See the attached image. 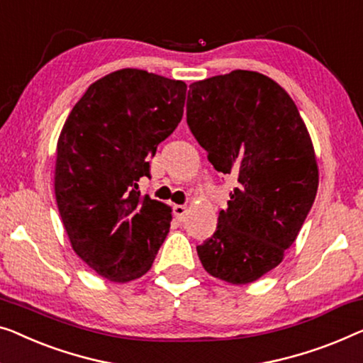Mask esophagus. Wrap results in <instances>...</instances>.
Masks as SVG:
<instances>
[{
	"mask_svg": "<svg viewBox=\"0 0 363 363\" xmlns=\"http://www.w3.org/2000/svg\"><path fill=\"white\" fill-rule=\"evenodd\" d=\"M173 214H175V218L180 220H185V218H186V206H183V204H175V206H173Z\"/></svg>",
	"mask_w": 363,
	"mask_h": 363,
	"instance_id": "esophagus-1",
	"label": "esophagus"
}]
</instances>
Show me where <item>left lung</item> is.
<instances>
[{"mask_svg": "<svg viewBox=\"0 0 363 363\" xmlns=\"http://www.w3.org/2000/svg\"><path fill=\"white\" fill-rule=\"evenodd\" d=\"M186 123L214 169L238 177L198 257L233 285L280 264L311 209L318 164L296 104L272 78L234 70L190 85Z\"/></svg>", "mask_w": 363, "mask_h": 363, "instance_id": "1", "label": "left lung"}]
</instances>
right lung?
<instances>
[{
  "mask_svg": "<svg viewBox=\"0 0 363 363\" xmlns=\"http://www.w3.org/2000/svg\"><path fill=\"white\" fill-rule=\"evenodd\" d=\"M186 85L138 68L94 82L57 144L55 198L77 255L111 281L143 277L169 234L172 214L140 196L150 157L183 116Z\"/></svg>",
  "mask_w": 363,
  "mask_h": 363,
  "instance_id": "1",
  "label": "right lung"
}]
</instances>
